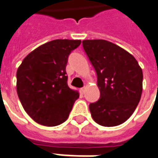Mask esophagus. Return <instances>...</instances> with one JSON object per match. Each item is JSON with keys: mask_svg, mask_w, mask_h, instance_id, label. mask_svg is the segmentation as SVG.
I'll use <instances>...</instances> for the list:
<instances>
[{"mask_svg": "<svg viewBox=\"0 0 158 158\" xmlns=\"http://www.w3.org/2000/svg\"><path fill=\"white\" fill-rule=\"evenodd\" d=\"M79 92L81 94H84V93H85V88H81L80 89H79Z\"/></svg>", "mask_w": 158, "mask_h": 158, "instance_id": "esophagus-1", "label": "esophagus"}]
</instances>
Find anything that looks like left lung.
<instances>
[{
  "instance_id": "obj_1",
  "label": "left lung",
  "mask_w": 158,
  "mask_h": 158,
  "mask_svg": "<svg viewBox=\"0 0 158 158\" xmlns=\"http://www.w3.org/2000/svg\"><path fill=\"white\" fill-rule=\"evenodd\" d=\"M84 50L97 73L100 98L89 104L93 119L114 127L129 118L143 92V70L130 53L104 40H83Z\"/></svg>"
}]
</instances>
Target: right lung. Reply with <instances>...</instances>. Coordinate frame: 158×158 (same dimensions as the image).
Instances as JSON below:
<instances>
[{"label":"right lung","instance_id":"1","mask_svg":"<svg viewBox=\"0 0 158 158\" xmlns=\"http://www.w3.org/2000/svg\"><path fill=\"white\" fill-rule=\"evenodd\" d=\"M80 44V40L47 42L30 53L19 66L18 97L37 123L54 127L68 118L79 94L69 88L65 69L69 55Z\"/></svg>","mask_w":158,"mask_h":158}]
</instances>
